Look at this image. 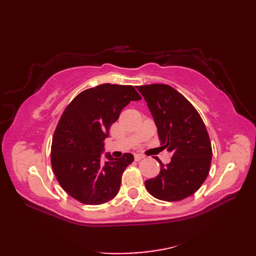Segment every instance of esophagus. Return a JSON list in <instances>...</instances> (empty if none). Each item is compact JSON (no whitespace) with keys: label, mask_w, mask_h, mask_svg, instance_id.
Instances as JSON below:
<instances>
[{"label":"esophagus","mask_w":256,"mask_h":256,"mask_svg":"<svg viewBox=\"0 0 256 256\" xmlns=\"http://www.w3.org/2000/svg\"><path fill=\"white\" fill-rule=\"evenodd\" d=\"M134 158H135V160L138 162V160H144V158H145V156H144V155H142V154H135V155H134Z\"/></svg>","instance_id":"obj_1"}]
</instances>
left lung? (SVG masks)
I'll use <instances>...</instances> for the list:
<instances>
[{"mask_svg":"<svg viewBox=\"0 0 256 256\" xmlns=\"http://www.w3.org/2000/svg\"><path fill=\"white\" fill-rule=\"evenodd\" d=\"M154 118L162 148L172 152L170 164L160 165L155 178L145 182L153 197L179 201L194 194L208 176L212 148L198 111L186 98L167 84L138 86Z\"/></svg>","mask_w":256,"mask_h":256,"instance_id":"left-lung-1","label":"left lung"}]
</instances>
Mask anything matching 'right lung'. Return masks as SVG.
Here are the masks:
<instances>
[{
  "mask_svg": "<svg viewBox=\"0 0 256 256\" xmlns=\"http://www.w3.org/2000/svg\"><path fill=\"white\" fill-rule=\"evenodd\" d=\"M138 100L133 86L103 84L82 91L64 108L54 133L52 167L62 188L79 202L101 204L118 194L134 156L106 154L103 162V140L122 108Z\"/></svg>",
  "mask_w": 256,
  "mask_h": 256,
  "instance_id": "1",
  "label": "right lung"
}]
</instances>
